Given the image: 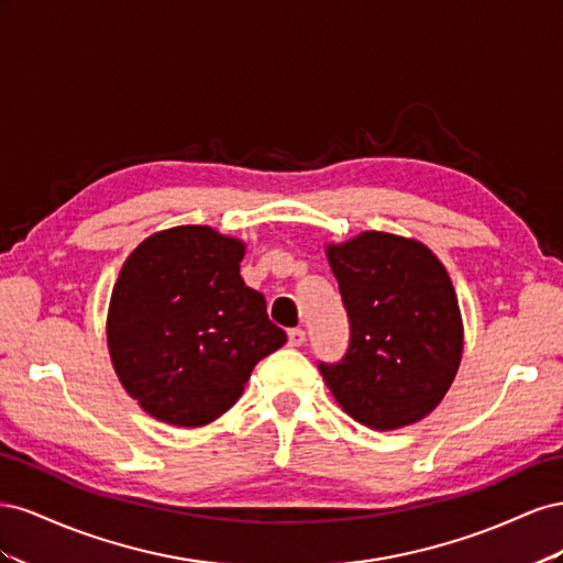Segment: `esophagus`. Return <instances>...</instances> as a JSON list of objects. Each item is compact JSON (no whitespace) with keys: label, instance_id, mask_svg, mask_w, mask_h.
Instances as JSON below:
<instances>
[{"label":"esophagus","instance_id":"esophagus-1","mask_svg":"<svg viewBox=\"0 0 563 563\" xmlns=\"http://www.w3.org/2000/svg\"><path fill=\"white\" fill-rule=\"evenodd\" d=\"M305 338H308V335H305L302 329H291V331H288V345L300 347L305 343Z\"/></svg>","mask_w":563,"mask_h":563}]
</instances>
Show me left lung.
<instances>
[{
    "label": "left lung",
    "mask_w": 563,
    "mask_h": 563,
    "mask_svg": "<svg viewBox=\"0 0 563 563\" xmlns=\"http://www.w3.org/2000/svg\"><path fill=\"white\" fill-rule=\"evenodd\" d=\"M329 263L350 321L343 360L319 362L338 404L373 430H397L432 413L463 354L444 265L420 242L385 232L329 246Z\"/></svg>",
    "instance_id": "obj_1"
}]
</instances>
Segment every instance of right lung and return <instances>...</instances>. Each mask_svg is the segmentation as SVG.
<instances>
[{
    "label": "right lung",
    "instance_id": "1",
    "mask_svg": "<svg viewBox=\"0 0 563 563\" xmlns=\"http://www.w3.org/2000/svg\"><path fill=\"white\" fill-rule=\"evenodd\" d=\"M244 244L203 225L147 236L124 263L108 314L112 366L145 411L199 428L242 397L253 366L286 343L240 275Z\"/></svg>",
    "mask_w": 563,
    "mask_h": 563
}]
</instances>
